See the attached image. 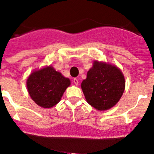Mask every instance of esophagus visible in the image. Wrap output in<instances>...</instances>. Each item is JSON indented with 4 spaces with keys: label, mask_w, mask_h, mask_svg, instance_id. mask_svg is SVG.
Returning <instances> with one entry per match:
<instances>
[{
    "label": "esophagus",
    "mask_w": 154,
    "mask_h": 154,
    "mask_svg": "<svg viewBox=\"0 0 154 154\" xmlns=\"http://www.w3.org/2000/svg\"><path fill=\"white\" fill-rule=\"evenodd\" d=\"M73 82H74V83L76 85H78V83H79V81H78V80H77V78H74V80H73Z\"/></svg>",
    "instance_id": "34e87169"
}]
</instances>
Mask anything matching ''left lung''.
Here are the masks:
<instances>
[{
	"label": "left lung",
	"instance_id": "1",
	"mask_svg": "<svg viewBox=\"0 0 154 154\" xmlns=\"http://www.w3.org/2000/svg\"><path fill=\"white\" fill-rule=\"evenodd\" d=\"M87 102L98 110L116 105L125 89V78L116 66L95 60L81 84Z\"/></svg>",
	"mask_w": 154,
	"mask_h": 154
}]
</instances>
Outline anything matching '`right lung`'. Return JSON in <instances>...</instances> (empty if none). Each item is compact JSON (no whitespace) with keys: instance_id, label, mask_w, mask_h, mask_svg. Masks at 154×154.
<instances>
[{"instance_id":"obj_1","label":"right lung","mask_w":154,"mask_h":154,"mask_svg":"<svg viewBox=\"0 0 154 154\" xmlns=\"http://www.w3.org/2000/svg\"><path fill=\"white\" fill-rule=\"evenodd\" d=\"M26 84L28 94L35 103L43 108H50L60 102L71 82L49 66L32 72Z\"/></svg>"}]
</instances>
